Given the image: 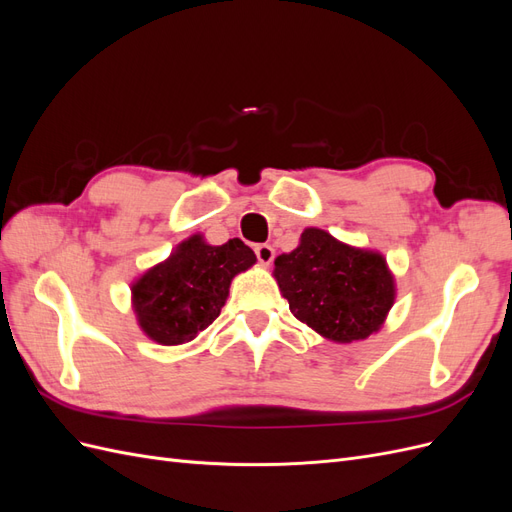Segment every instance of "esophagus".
I'll return each mask as SVG.
<instances>
[{"label": "esophagus", "mask_w": 512, "mask_h": 512, "mask_svg": "<svg viewBox=\"0 0 512 512\" xmlns=\"http://www.w3.org/2000/svg\"><path fill=\"white\" fill-rule=\"evenodd\" d=\"M254 252H256V258H258L260 265H271L273 258H275V250L267 243H258L254 247Z\"/></svg>", "instance_id": "esophagus-1"}]
</instances>
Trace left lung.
<instances>
[{
    "label": "left lung",
    "mask_w": 512,
    "mask_h": 512,
    "mask_svg": "<svg viewBox=\"0 0 512 512\" xmlns=\"http://www.w3.org/2000/svg\"><path fill=\"white\" fill-rule=\"evenodd\" d=\"M275 280L294 318L322 337L350 344L376 333L395 301V280L378 252L359 250L320 228L275 258Z\"/></svg>",
    "instance_id": "8db88e82"
}]
</instances>
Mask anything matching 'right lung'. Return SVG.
Returning <instances> with one entry per match:
<instances>
[{"label":"right lung","mask_w":512,"mask_h":512,"mask_svg":"<svg viewBox=\"0 0 512 512\" xmlns=\"http://www.w3.org/2000/svg\"><path fill=\"white\" fill-rule=\"evenodd\" d=\"M254 262L256 254L241 239L209 245L192 235L132 284L138 327L162 346L192 342L220 316L232 277Z\"/></svg>","instance_id":"add662e5"}]
</instances>
